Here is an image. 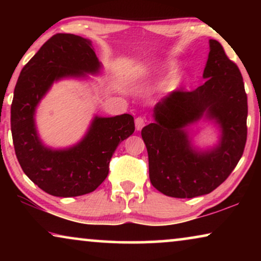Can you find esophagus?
I'll return each mask as SVG.
<instances>
[{"label":"esophagus","mask_w":261,"mask_h":261,"mask_svg":"<svg viewBox=\"0 0 261 261\" xmlns=\"http://www.w3.org/2000/svg\"><path fill=\"white\" fill-rule=\"evenodd\" d=\"M145 126V120L144 117H137L135 119V128H137V130H141L142 128Z\"/></svg>","instance_id":"34e87169"}]
</instances>
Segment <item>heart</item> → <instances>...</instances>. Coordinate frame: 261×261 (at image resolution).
Returning a JSON list of instances; mask_svg holds the SVG:
<instances>
[{"label": "heart", "mask_w": 261, "mask_h": 261, "mask_svg": "<svg viewBox=\"0 0 261 261\" xmlns=\"http://www.w3.org/2000/svg\"><path fill=\"white\" fill-rule=\"evenodd\" d=\"M163 76H164V72H162V73H158V74H156L155 77H153V78H152V81L149 82L147 87H144V88H145V89H148V88H149V85H151V84H155L156 82H159V80H162Z\"/></svg>", "instance_id": "b5f03b06"}]
</instances>
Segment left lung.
Instances as JSON below:
<instances>
[{"label":"left lung","mask_w":261,"mask_h":261,"mask_svg":"<svg viewBox=\"0 0 261 261\" xmlns=\"http://www.w3.org/2000/svg\"><path fill=\"white\" fill-rule=\"evenodd\" d=\"M203 78L194 91H173L153 109V123L141 137L147 148L149 179L162 194L192 198L210 194L238 165L247 139V95L240 70L219 41L209 40ZM204 118L220 128L219 144L198 150L187 127Z\"/></svg>","instance_id":"left-lung-1"}]
</instances>
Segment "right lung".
Here are the masks:
<instances>
[{
	"mask_svg": "<svg viewBox=\"0 0 261 261\" xmlns=\"http://www.w3.org/2000/svg\"><path fill=\"white\" fill-rule=\"evenodd\" d=\"M89 39L58 33L48 39L21 71L10 108L13 144L21 169L41 190L57 197H76L96 190L109 172L117 145L134 133L129 114L95 116L83 139L67 148L42 144L35 110L55 82L101 72Z\"/></svg>",
	"mask_w": 261,
	"mask_h": 261,
	"instance_id": "obj_1",
	"label": "right lung"
}]
</instances>
